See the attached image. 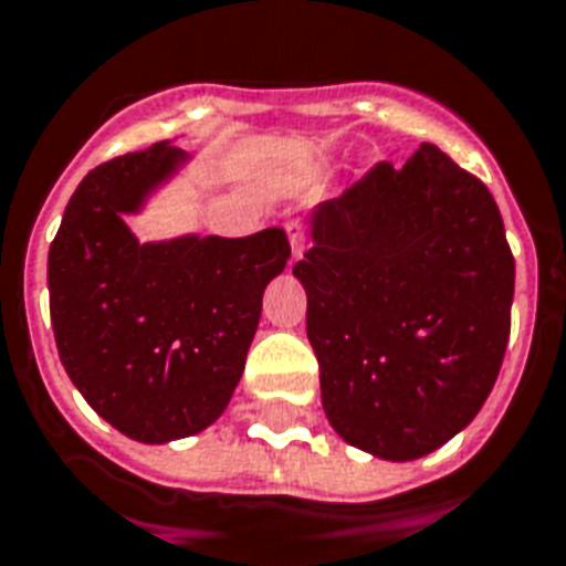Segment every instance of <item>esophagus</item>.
<instances>
[{
  "instance_id": "obj_1",
  "label": "esophagus",
  "mask_w": 566,
  "mask_h": 566,
  "mask_svg": "<svg viewBox=\"0 0 566 566\" xmlns=\"http://www.w3.org/2000/svg\"><path fill=\"white\" fill-rule=\"evenodd\" d=\"M286 233H289V242H292V256H295V260H301V254L306 251V242H310L306 224L301 219H289Z\"/></svg>"
}]
</instances>
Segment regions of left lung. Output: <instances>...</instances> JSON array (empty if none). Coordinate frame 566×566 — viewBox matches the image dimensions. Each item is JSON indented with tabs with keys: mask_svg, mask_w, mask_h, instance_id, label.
Segmentation results:
<instances>
[{
	"mask_svg": "<svg viewBox=\"0 0 566 566\" xmlns=\"http://www.w3.org/2000/svg\"><path fill=\"white\" fill-rule=\"evenodd\" d=\"M321 400L347 444L406 462L464 429L512 333L514 256L491 189L432 143L312 221L295 262Z\"/></svg>",
	"mask_w": 566,
	"mask_h": 566,
	"instance_id": "1",
	"label": "left lung"
}]
</instances>
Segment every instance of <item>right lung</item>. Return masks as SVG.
Wrapping results in <instances>:
<instances>
[{
	"label": "right lung",
	"instance_id": "obj_1",
	"mask_svg": "<svg viewBox=\"0 0 566 566\" xmlns=\"http://www.w3.org/2000/svg\"><path fill=\"white\" fill-rule=\"evenodd\" d=\"M180 157L157 143L87 171L49 248L63 368L107 423L146 444L196 436L224 411L262 292L292 256L280 228L139 245L122 212L137 210Z\"/></svg>",
	"mask_w": 566,
	"mask_h": 566
}]
</instances>
